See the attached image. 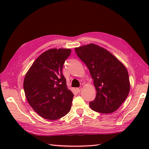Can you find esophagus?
Segmentation results:
<instances>
[{"label":"esophagus","instance_id":"esophagus-1","mask_svg":"<svg viewBox=\"0 0 149 149\" xmlns=\"http://www.w3.org/2000/svg\"><path fill=\"white\" fill-rule=\"evenodd\" d=\"M81 89H82V88H81V87H79V88H76V91H77V92L79 93V92L81 91Z\"/></svg>","mask_w":149,"mask_h":149}]
</instances>
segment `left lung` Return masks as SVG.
Returning <instances> with one entry per match:
<instances>
[{
  "label": "left lung",
  "mask_w": 149,
  "mask_h": 149,
  "mask_svg": "<svg viewBox=\"0 0 149 149\" xmlns=\"http://www.w3.org/2000/svg\"><path fill=\"white\" fill-rule=\"evenodd\" d=\"M78 56L88 68L96 90L91 109L109 114L114 112L127 98L130 82L127 69L106 49L91 43L75 48Z\"/></svg>",
  "instance_id": "8db88e82"
}]
</instances>
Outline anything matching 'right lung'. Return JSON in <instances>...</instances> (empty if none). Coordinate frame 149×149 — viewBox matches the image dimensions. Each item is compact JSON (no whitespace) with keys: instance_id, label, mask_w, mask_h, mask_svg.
Returning <instances> with one entry per match:
<instances>
[{"instance_id":"right-lung-1","label":"right lung","mask_w":149,"mask_h":149,"mask_svg":"<svg viewBox=\"0 0 149 149\" xmlns=\"http://www.w3.org/2000/svg\"><path fill=\"white\" fill-rule=\"evenodd\" d=\"M70 49H50L34 61L25 74L24 89L30 106L44 119L56 120L70 112L74 96L62 73Z\"/></svg>"}]
</instances>
